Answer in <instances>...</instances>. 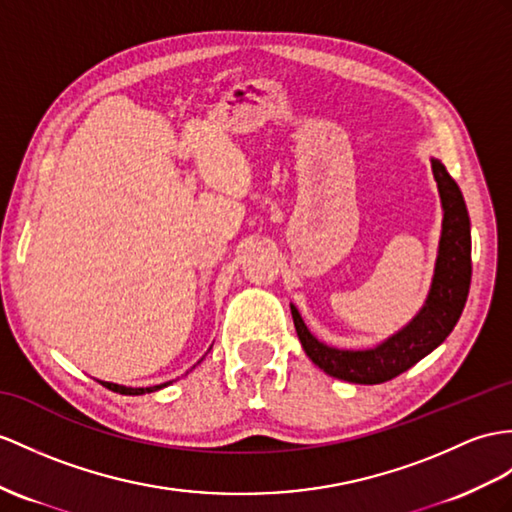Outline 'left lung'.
Wrapping results in <instances>:
<instances>
[{
  "mask_svg": "<svg viewBox=\"0 0 512 512\" xmlns=\"http://www.w3.org/2000/svg\"><path fill=\"white\" fill-rule=\"evenodd\" d=\"M432 173L443 206V228L434 278L426 304L413 321L371 350H339L310 334L299 310L291 304L295 330L306 356L332 378L354 384H382L417 365L436 350L463 315L471 284V226L463 193L443 167L432 158Z\"/></svg>",
  "mask_w": 512,
  "mask_h": 512,
  "instance_id": "obj_1",
  "label": "left lung"
}]
</instances>
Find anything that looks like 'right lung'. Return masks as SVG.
Here are the masks:
<instances>
[{"instance_id": "right-lung-1", "label": "right lung", "mask_w": 512, "mask_h": 512, "mask_svg": "<svg viewBox=\"0 0 512 512\" xmlns=\"http://www.w3.org/2000/svg\"><path fill=\"white\" fill-rule=\"evenodd\" d=\"M106 389L115 391V393H121V395H143V393H152V391H158L162 389V386H167L169 382L165 384H158V386H147V389H132V386H121V384H112V382H102Z\"/></svg>"}]
</instances>
